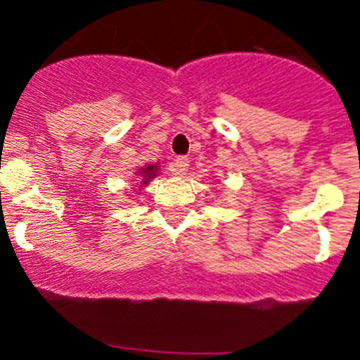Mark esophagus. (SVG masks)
<instances>
[{
	"mask_svg": "<svg viewBox=\"0 0 360 360\" xmlns=\"http://www.w3.org/2000/svg\"><path fill=\"white\" fill-rule=\"evenodd\" d=\"M173 167L178 174H186L187 169H189V158L187 157H178L176 160L173 162Z\"/></svg>",
	"mask_w": 360,
	"mask_h": 360,
	"instance_id": "1",
	"label": "esophagus"
}]
</instances>
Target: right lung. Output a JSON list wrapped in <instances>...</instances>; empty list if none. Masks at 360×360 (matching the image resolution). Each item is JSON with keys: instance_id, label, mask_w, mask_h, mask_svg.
I'll return each mask as SVG.
<instances>
[{"instance_id": "add662e5", "label": "right lung", "mask_w": 360, "mask_h": 360, "mask_svg": "<svg viewBox=\"0 0 360 360\" xmlns=\"http://www.w3.org/2000/svg\"><path fill=\"white\" fill-rule=\"evenodd\" d=\"M158 176V165H146V167H141L139 169V182H141V186H148L149 182H151L153 178Z\"/></svg>"}]
</instances>
